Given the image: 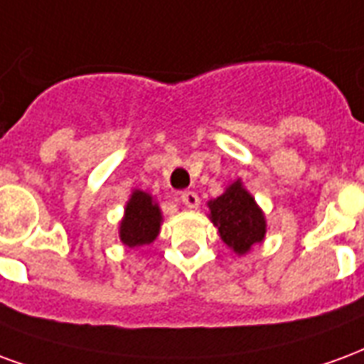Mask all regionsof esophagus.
Instances as JSON below:
<instances>
[{
	"instance_id": "1",
	"label": "esophagus",
	"mask_w": 364,
	"mask_h": 364,
	"mask_svg": "<svg viewBox=\"0 0 364 364\" xmlns=\"http://www.w3.org/2000/svg\"><path fill=\"white\" fill-rule=\"evenodd\" d=\"M180 200H182V203H184L186 208L190 209H196L200 205V196L196 192H192V190H186V192L180 193Z\"/></svg>"
}]
</instances>
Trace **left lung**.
Instances as JSON below:
<instances>
[{
	"label": "left lung",
	"instance_id": "8db88e82",
	"mask_svg": "<svg viewBox=\"0 0 364 364\" xmlns=\"http://www.w3.org/2000/svg\"><path fill=\"white\" fill-rule=\"evenodd\" d=\"M211 221L219 229L223 242L237 254H246L254 244L264 240L266 219L262 209L240 182L227 188L217 200L209 201Z\"/></svg>",
	"mask_w": 364,
	"mask_h": 364
}]
</instances>
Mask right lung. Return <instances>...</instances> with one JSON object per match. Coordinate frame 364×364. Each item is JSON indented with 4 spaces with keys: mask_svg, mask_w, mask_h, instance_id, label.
<instances>
[{
    "mask_svg": "<svg viewBox=\"0 0 364 364\" xmlns=\"http://www.w3.org/2000/svg\"><path fill=\"white\" fill-rule=\"evenodd\" d=\"M161 229V209L149 193L135 190L126 205V217L120 223L122 242L135 248L153 242Z\"/></svg>",
    "mask_w": 364,
    "mask_h": 364,
    "instance_id": "obj_1",
    "label": "right lung"
}]
</instances>
